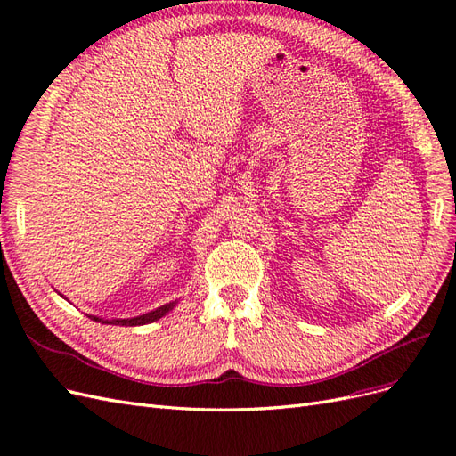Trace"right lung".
Here are the masks:
<instances>
[{"instance_id":"right-lung-1","label":"right lung","mask_w":456,"mask_h":456,"mask_svg":"<svg viewBox=\"0 0 456 456\" xmlns=\"http://www.w3.org/2000/svg\"><path fill=\"white\" fill-rule=\"evenodd\" d=\"M176 305H178V300L169 302V305H163V306H159V308H156V310H151V312H146V314H142V315L127 317V320H104V317H96V315H89V317H91V320H94V322L108 323V325L134 327V325H146V323H151V322H158L159 317H163L165 314H169Z\"/></svg>"}]
</instances>
